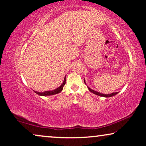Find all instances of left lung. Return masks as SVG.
<instances>
[{"label":"left lung","instance_id":"1","mask_svg":"<svg viewBox=\"0 0 146 146\" xmlns=\"http://www.w3.org/2000/svg\"><path fill=\"white\" fill-rule=\"evenodd\" d=\"M84 83L86 84L85 80H84ZM88 88L89 91H90V92H92V93H93V94H96V95H97V96H99L105 97V98H110V97L114 96H115V95H117V94H118V92H115V93H112V94H101V93H100V92H96V91L93 90L92 89L88 87Z\"/></svg>","mask_w":146,"mask_h":146}]
</instances>
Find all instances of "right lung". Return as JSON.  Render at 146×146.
Wrapping results in <instances>:
<instances>
[{
	"instance_id": "obj_1",
	"label": "right lung",
	"mask_w": 146,
	"mask_h": 146,
	"mask_svg": "<svg viewBox=\"0 0 146 146\" xmlns=\"http://www.w3.org/2000/svg\"><path fill=\"white\" fill-rule=\"evenodd\" d=\"M65 84H66V76L64 77V81H63V83L61 84V86H59L58 88L55 89V90H53L51 91L50 90V91H45V92H35V91H34V92H35V93H36L37 95H39V96H52V95H55V94H59V93L62 92L63 87H64Z\"/></svg>"
}]
</instances>
